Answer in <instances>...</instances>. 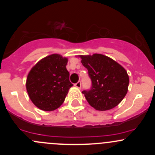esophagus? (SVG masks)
<instances>
[{
    "label": "esophagus",
    "instance_id": "34e87169",
    "mask_svg": "<svg viewBox=\"0 0 155 155\" xmlns=\"http://www.w3.org/2000/svg\"><path fill=\"white\" fill-rule=\"evenodd\" d=\"M74 85L76 87H78V88H80V87H81V82H77L76 83H75Z\"/></svg>",
    "mask_w": 155,
    "mask_h": 155
}]
</instances>
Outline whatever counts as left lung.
Wrapping results in <instances>:
<instances>
[{
	"mask_svg": "<svg viewBox=\"0 0 155 155\" xmlns=\"http://www.w3.org/2000/svg\"><path fill=\"white\" fill-rule=\"evenodd\" d=\"M80 58L91 80V88L82 91L88 104L100 111L118 106L125 97L129 85L125 69L101 54L80 55Z\"/></svg>",
	"mask_w": 155,
	"mask_h": 155,
	"instance_id": "8db88e82",
	"label": "left lung"
}]
</instances>
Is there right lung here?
<instances>
[{
  "instance_id": "obj_1",
  "label": "right lung",
  "mask_w": 155,
  "mask_h": 155,
  "mask_svg": "<svg viewBox=\"0 0 155 155\" xmlns=\"http://www.w3.org/2000/svg\"><path fill=\"white\" fill-rule=\"evenodd\" d=\"M68 58L58 54L40 60L28 75L26 88L33 104L43 111H53L64 101L73 86L66 68Z\"/></svg>"
}]
</instances>
